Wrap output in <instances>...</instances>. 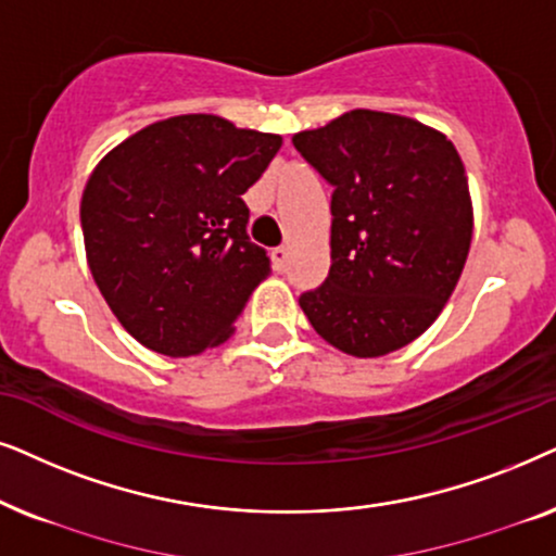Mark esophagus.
Returning a JSON list of instances; mask_svg holds the SVG:
<instances>
[{"label": "esophagus", "instance_id": "1", "mask_svg": "<svg viewBox=\"0 0 556 556\" xmlns=\"http://www.w3.org/2000/svg\"><path fill=\"white\" fill-rule=\"evenodd\" d=\"M271 262H274V269L277 271H287V266H290V249L287 247H277L271 251Z\"/></svg>", "mask_w": 556, "mask_h": 556}]
</instances>
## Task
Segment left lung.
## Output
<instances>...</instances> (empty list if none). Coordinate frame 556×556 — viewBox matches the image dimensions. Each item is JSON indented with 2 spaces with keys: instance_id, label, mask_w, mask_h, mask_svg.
<instances>
[{
  "instance_id": "left-lung-1",
  "label": "left lung",
  "mask_w": 556,
  "mask_h": 556,
  "mask_svg": "<svg viewBox=\"0 0 556 556\" xmlns=\"http://www.w3.org/2000/svg\"><path fill=\"white\" fill-rule=\"evenodd\" d=\"M292 144L332 188L330 271L300 294L309 325L355 358L412 343L438 320L468 258L460 154L414 118L368 109L300 131Z\"/></svg>"
}]
</instances>
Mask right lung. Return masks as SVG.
I'll list each match as a JSON object with an SVG mask.
<instances>
[{
	"instance_id": "obj_1",
	"label": "right lung",
	"mask_w": 556,
	"mask_h": 556,
	"mask_svg": "<svg viewBox=\"0 0 556 556\" xmlns=\"http://www.w3.org/2000/svg\"><path fill=\"white\" fill-rule=\"evenodd\" d=\"M279 147L277 135L185 114L137 131L88 177V266L116 320L150 351L185 358L220 345L269 277L241 195Z\"/></svg>"
}]
</instances>
